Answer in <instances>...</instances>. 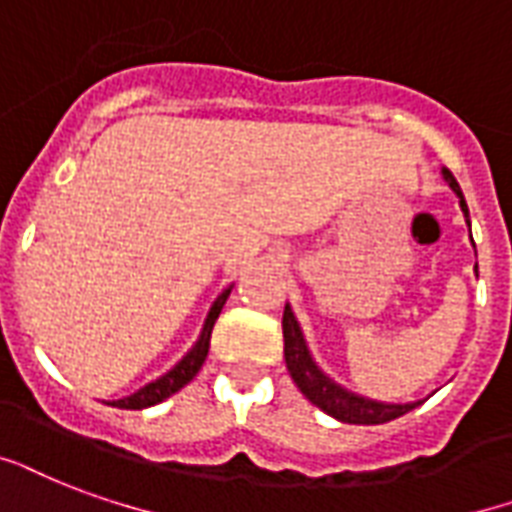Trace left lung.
Here are the masks:
<instances>
[{"label": "left lung", "mask_w": 512, "mask_h": 512, "mask_svg": "<svg viewBox=\"0 0 512 512\" xmlns=\"http://www.w3.org/2000/svg\"><path fill=\"white\" fill-rule=\"evenodd\" d=\"M445 183L451 186V191L459 197V207L467 224H470V210H467V202H464V194H461L459 183L453 178L451 172L443 167ZM472 237V234H470ZM475 272H478V264H475ZM283 353H286V367L291 380L297 383V388L305 394L315 407H321L326 416L337 418L343 424H386V421H394V418L405 416L413 407H418L424 399L418 402H405V405H394V402H378V399L361 397L356 391H348L345 386H340L337 380H332L326 375L318 364H315L313 353L307 348L305 334H302V326H299L297 315L291 310V305H286L283 310Z\"/></svg>", "instance_id": "obj_1"}]
</instances>
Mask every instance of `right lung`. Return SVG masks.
<instances>
[{"label": "right lung", "instance_id": "right-lung-1", "mask_svg": "<svg viewBox=\"0 0 512 512\" xmlns=\"http://www.w3.org/2000/svg\"><path fill=\"white\" fill-rule=\"evenodd\" d=\"M229 294H232V286L224 288V291L218 294V299H215L213 307H210V313H207L205 324H202V332H199L197 343L188 348L186 356H183V359H180L178 364L172 367V370L164 372L161 378L151 380V383H145L142 388H137V391H134V394H129V397L113 399V402H107V405L121 407V410H142V407L159 405V402H164L167 397H172L175 391H180V388L186 386V383H191V380H194V375L202 370V364H205L207 351H210V332H213L215 318H218V315H221V310H224Z\"/></svg>", "mask_w": 512, "mask_h": 512}]
</instances>
